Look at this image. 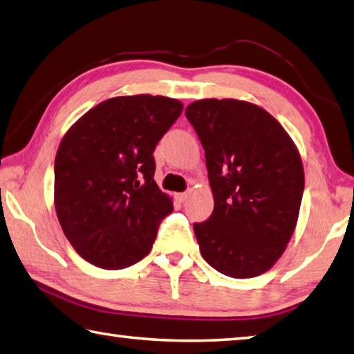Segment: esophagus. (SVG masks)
<instances>
[{
  "label": "esophagus",
  "mask_w": 354,
  "mask_h": 354,
  "mask_svg": "<svg viewBox=\"0 0 354 354\" xmlns=\"http://www.w3.org/2000/svg\"><path fill=\"white\" fill-rule=\"evenodd\" d=\"M187 196H189L187 192H183V194H176V195H175V198H176V201H178V203H184L185 199H187Z\"/></svg>",
  "instance_id": "obj_1"
}]
</instances>
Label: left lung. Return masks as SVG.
I'll list each match as a JSON object with an SVG mask.
<instances>
[{
  "instance_id": "left-lung-1",
  "label": "left lung",
  "mask_w": 354,
  "mask_h": 354,
  "mask_svg": "<svg viewBox=\"0 0 354 354\" xmlns=\"http://www.w3.org/2000/svg\"><path fill=\"white\" fill-rule=\"evenodd\" d=\"M205 153L214 212L194 230L203 259L227 277H257L285 252L305 187L292 139L271 114L235 99L185 108Z\"/></svg>"
}]
</instances>
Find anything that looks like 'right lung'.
<instances>
[{"instance_id":"add662e5","label":"right lung","mask_w":354,"mask_h":354,"mask_svg":"<svg viewBox=\"0 0 354 354\" xmlns=\"http://www.w3.org/2000/svg\"><path fill=\"white\" fill-rule=\"evenodd\" d=\"M181 113V102L164 95L113 97L62 139L54 165L57 216L91 265L124 269L149 255L173 210L155 181L153 151Z\"/></svg>"}]
</instances>
